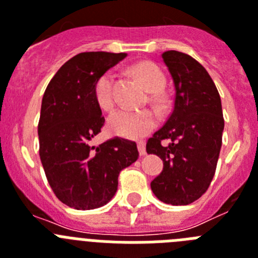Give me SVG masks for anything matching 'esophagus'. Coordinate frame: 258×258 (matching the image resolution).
<instances>
[{
	"label": "esophagus",
	"instance_id": "esophagus-1",
	"mask_svg": "<svg viewBox=\"0 0 258 258\" xmlns=\"http://www.w3.org/2000/svg\"><path fill=\"white\" fill-rule=\"evenodd\" d=\"M138 151H140V155L141 156H145L146 155V146H145V142H142V141H141V142H138Z\"/></svg>",
	"mask_w": 258,
	"mask_h": 258
}]
</instances>
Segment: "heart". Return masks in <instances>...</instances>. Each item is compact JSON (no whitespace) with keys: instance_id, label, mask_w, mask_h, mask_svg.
<instances>
[{"instance_id":"b5f03b06","label":"heart","mask_w":258,"mask_h":258,"mask_svg":"<svg viewBox=\"0 0 258 258\" xmlns=\"http://www.w3.org/2000/svg\"><path fill=\"white\" fill-rule=\"evenodd\" d=\"M133 74L140 79L141 83L149 92L157 93L163 90L166 84L165 74L159 66L152 61H141L132 68ZM94 95L98 106L104 111H109L115 106V74L106 71L98 77L94 85ZM157 124V116L151 109H118L109 116L107 127L113 136L138 140L147 136L155 129Z\"/></svg>"}]
</instances>
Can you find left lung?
Wrapping results in <instances>:
<instances>
[{
  "instance_id": "obj_1",
  "label": "left lung",
  "mask_w": 258,
  "mask_h": 258,
  "mask_svg": "<svg viewBox=\"0 0 258 258\" xmlns=\"http://www.w3.org/2000/svg\"><path fill=\"white\" fill-rule=\"evenodd\" d=\"M161 56L172 75L175 97L166 122L146 145L147 154L164 163L151 190L163 203L187 206L206 194L213 179L225 120L220 94L206 68L175 50ZM164 140L170 143L163 145Z\"/></svg>"
}]
</instances>
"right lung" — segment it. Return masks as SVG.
I'll list each match as a JSON object with an SVG mask.
<instances>
[{
	"mask_svg": "<svg viewBox=\"0 0 258 258\" xmlns=\"http://www.w3.org/2000/svg\"><path fill=\"white\" fill-rule=\"evenodd\" d=\"M125 56L80 52L59 68L45 90L38 121L40 159L50 187L71 208L88 211L107 204L117 190L120 172L140 156L136 142L118 137L90 146L104 125L95 81Z\"/></svg>",
	"mask_w": 258,
	"mask_h": 258,
	"instance_id": "add662e5",
	"label": "right lung"
}]
</instances>
